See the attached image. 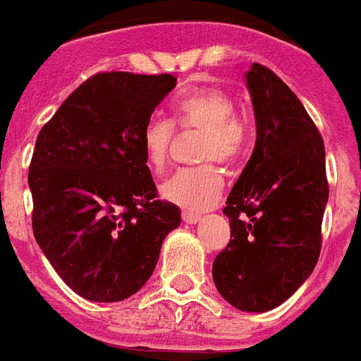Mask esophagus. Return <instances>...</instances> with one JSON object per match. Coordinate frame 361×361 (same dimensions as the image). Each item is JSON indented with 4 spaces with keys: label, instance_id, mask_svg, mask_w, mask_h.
Here are the masks:
<instances>
[{
    "label": "esophagus",
    "instance_id": "obj_1",
    "mask_svg": "<svg viewBox=\"0 0 361 361\" xmlns=\"http://www.w3.org/2000/svg\"><path fill=\"white\" fill-rule=\"evenodd\" d=\"M181 218L185 224H197V221L201 220V214H197V212H189V210H183L181 212Z\"/></svg>",
    "mask_w": 361,
    "mask_h": 361
}]
</instances>
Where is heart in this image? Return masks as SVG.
<instances>
[{
  "mask_svg": "<svg viewBox=\"0 0 361 361\" xmlns=\"http://www.w3.org/2000/svg\"><path fill=\"white\" fill-rule=\"evenodd\" d=\"M173 122L181 130H201L197 157L202 162L220 160L231 162L245 145V124L235 113V103L220 87H201L185 93L172 106ZM173 126L166 120H149L141 133V145L147 166L162 172L168 164ZM224 191V178L214 164L183 168L172 173L160 188V193L172 204L188 210H204L212 207Z\"/></svg>",
  "mask_w": 361,
  "mask_h": 361,
  "instance_id": "obj_1",
  "label": "heart"
}]
</instances>
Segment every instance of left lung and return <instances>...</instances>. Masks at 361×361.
<instances>
[{
  "mask_svg": "<svg viewBox=\"0 0 361 361\" xmlns=\"http://www.w3.org/2000/svg\"><path fill=\"white\" fill-rule=\"evenodd\" d=\"M255 151L224 208L229 245L212 264L216 289L243 312L277 308L316 268L329 199L325 147L289 85L266 66L245 72Z\"/></svg>",
  "mask_w": 361,
  "mask_h": 361,
  "instance_id": "obj_1",
  "label": "left lung"
}]
</instances>
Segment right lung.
<instances>
[{"instance_id":"right-lung-1","label":"right lung","mask_w":361,"mask_h":361,"mask_svg":"<svg viewBox=\"0 0 361 361\" xmlns=\"http://www.w3.org/2000/svg\"><path fill=\"white\" fill-rule=\"evenodd\" d=\"M172 74L103 72L42 128L28 185L36 243L61 279L93 302H120L153 274L180 208L157 199L143 128Z\"/></svg>"}]
</instances>
